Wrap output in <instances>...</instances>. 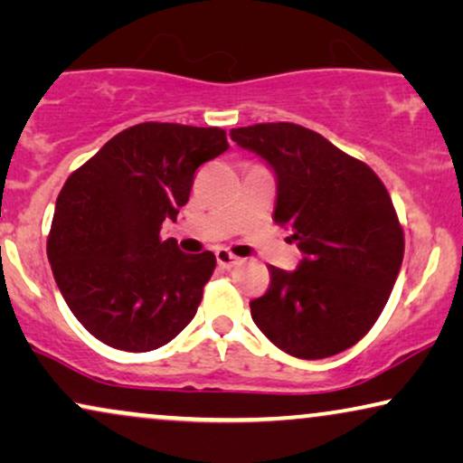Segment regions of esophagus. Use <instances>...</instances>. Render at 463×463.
I'll use <instances>...</instances> for the list:
<instances>
[{"label":"esophagus","instance_id":"esophagus-1","mask_svg":"<svg viewBox=\"0 0 463 463\" xmlns=\"http://www.w3.org/2000/svg\"><path fill=\"white\" fill-rule=\"evenodd\" d=\"M215 260H218V264L222 269H232L235 264L241 262V258H237L235 254H231L226 248H218L215 250Z\"/></svg>","mask_w":463,"mask_h":463}]
</instances>
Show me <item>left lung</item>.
Masks as SVG:
<instances>
[{"instance_id": "1", "label": "left lung", "mask_w": 463, "mask_h": 463, "mask_svg": "<svg viewBox=\"0 0 463 463\" xmlns=\"http://www.w3.org/2000/svg\"><path fill=\"white\" fill-rule=\"evenodd\" d=\"M231 137L273 169V220L303 254L292 273L269 267L251 319L300 360L341 354L377 322L402 267L404 231L390 193L366 163L294 122L232 128Z\"/></svg>"}]
</instances>
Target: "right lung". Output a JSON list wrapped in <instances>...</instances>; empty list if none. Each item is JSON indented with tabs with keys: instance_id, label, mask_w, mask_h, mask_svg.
<instances>
[{
	"instance_id": "right-lung-1",
	"label": "right lung",
	"mask_w": 463,
	"mask_h": 463,
	"mask_svg": "<svg viewBox=\"0 0 463 463\" xmlns=\"http://www.w3.org/2000/svg\"><path fill=\"white\" fill-rule=\"evenodd\" d=\"M226 150L218 127L141 122L67 177L48 260L67 307L101 343L152 351L194 317L215 256L184 254L160 228L188 203L196 169Z\"/></svg>"
}]
</instances>
